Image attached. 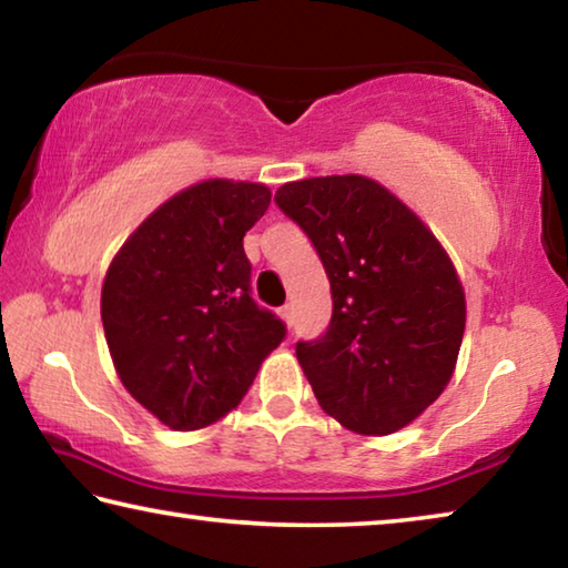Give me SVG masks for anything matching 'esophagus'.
<instances>
[{
    "mask_svg": "<svg viewBox=\"0 0 568 568\" xmlns=\"http://www.w3.org/2000/svg\"><path fill=\"white\" fill-rule=\"evenodd\" d=\"M281 318L285 321L287 328H293V325H295V307L293 305H283L281 307Z\"/></svg>",
    "mask_w": 568,
    "mask_h": 568,
    "instance_id": "34e87169",
    "label": "esophagus"
}]
</instances>
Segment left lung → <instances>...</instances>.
Listing matches in <instances>:
<instances>
[{"instance_id":"1","label":"left lung","mask_w":568,"mask_h":568,"mask_svg":"<svg viewBox=\"0 0 568 568\" xmlns=\"http://www.w3.org/2000/svg\"><path fill=\"white\" fill-rule=\"evenodd\" d=\"M275 203L331 281L328 328L295 345L315 398L355 434L408 426L448 386L464 341L466 297L446 250L363 175L287 182Z\"/></svg>"}]
</instances>
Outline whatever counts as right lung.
Listing matches in <instances>:
<instances>
[{"instance_id": "obj_1", "label": "right lung", "mask_w": 568, "mask_h": 568, "mask_svg": "<svg viewBox=\"0 0 568 568\" xmlns=\"http://www.w3.org/2000/svg\"><path fill=\"white\" fill-rule=\"evenodd\" d=\"M271 205L257 182L205 180L130 235L102 285L104 338L132 398L175 430L233 410L285 323L253 301L243 237Z\"/></svg>"}]
</instances>
